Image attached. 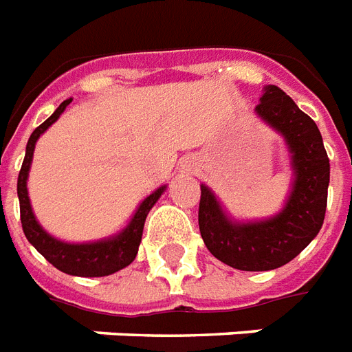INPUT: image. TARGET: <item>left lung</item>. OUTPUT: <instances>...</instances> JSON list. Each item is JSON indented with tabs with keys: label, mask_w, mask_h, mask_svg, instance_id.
I'll return each instance as SVG.
<instances>
[{
	"label": "left lung",
	"mask_w": 352,
	"mask_h": 352,
	"mask_svg": "<svg viewBox=\"0 0 352 352\" xmlns=\"http://www.w3.org/2000/svg\"><path fill=\"white\" fill-rule=\"evenodd\" d=\"M254 113L283 137L289 151L292 179L283 208L265 219H234L212 188L201 184L199 230L219 261L263 272L292 261L318 235L327 208L331 164L316 122L279 87L267 85Z\"/></svg>",
	"instance_id": "8db88e82"
}]
</instances>
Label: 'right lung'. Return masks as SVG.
Masks as SVG:
<instances>
[{"label": "right lung", "mask_w": 352, "mask_h": 352, "mask_svg": "<svg viewBox=\"0 0 352 352\" xmlns=\"http://www.w3.org/2000/svg\"><path fill=\"white\" fill-rule=\"evenodd\" d=\"M73 102V98L63 100L56 107V111L47 118L43 124L36 127L30 135L27 149H25V159L21 164V171L18 177V199H19V212H21V226H23L25 237L29 243L51 263L52 267L58 270L69 274V276H80V278H102L115 274L122 268H126L133 259L137 257L138 246L142 241V230L146 217L149 210L153 208V204L160 199V195L166 192L168 184H162L157 190L149 193L142 203L138 204L131 219L127 221V225L117 234L104 237V239L87 241V243H69L54 237L52 234L40 225V221L36 219L34 210L30 204L29 190H27V181H29L30 164L34 157V148L38 138L60 118L65 107Z\"/></svg>", "instance_id": "1"}]
</instances>
